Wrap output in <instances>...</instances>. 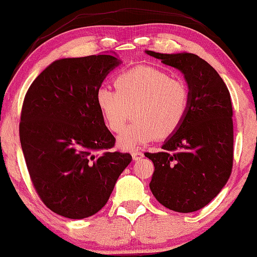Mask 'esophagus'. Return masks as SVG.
<instances>
[{"label": "esophagus", "instance_id": "obj_1", "mask_svg": "<svg viewBox=\"0 0 257 257\" xmlns=\"http://www.w3.org/2000/svg\"><path fill=\"white\" fill-rule=\"evenodd\" d=\"M132 157L134 160L138 161V160H141L142 158H144V153L140 152V151H134V152H132Z\"/></svg>", "mask_w": 257, "mask_h": 257}]
</instances>
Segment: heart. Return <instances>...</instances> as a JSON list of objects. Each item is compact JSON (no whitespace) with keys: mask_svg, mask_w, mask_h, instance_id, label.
Masks as SVG:
<instances>
[{"mask_svg":"<svg viewBox=\"0 0 257 257\" xmlns=\"http://www.w3.org/2000/svg\"><path fill=\"white\" fill-rule=\"evenodd\" d=\"M116 91L99 87L96 105L106 127L119 133L135 107V123L117 137L121 150L133 151L156 140H166L181 128L190 107V91L180 80L153 66L141 65L122 72L114 80Z\"/></svg>","mask_w":257,"mask_h":257,"instance_id":"obj_1","label":"heart"}]
</instances>
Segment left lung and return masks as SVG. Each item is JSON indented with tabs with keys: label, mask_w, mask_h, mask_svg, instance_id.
<instances>
[{
	"label": "left lung",
	"mask_w": 257,
	"mask_h": 257,
	"mask_svg": "<svg viewBox=\"0 0 257 257\" xmlns=\"http://www.w3.org/2000/svg\"><path fill=\"white\" fill-rule=\"evenodd\" d=\"M184 75L190 107L181 128L158 153H145L154 165L150 189L170 210L192 213L213 200L229 180L233 161L230 92L218 73L189 52L145 50Z\"/></svg>",
	"instance_id": "obj_1"
}]
</instances>
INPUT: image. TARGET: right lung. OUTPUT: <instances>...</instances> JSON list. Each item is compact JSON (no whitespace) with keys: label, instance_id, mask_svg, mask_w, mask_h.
<instances>
[{"label":"right lung","instance_id":"right-lung-1","mask_svg":"<svg viewBox=\"0 0 257 257\" xmlns=\"http://www.w3.org/2000/svg\"><path fill=\"white\" fill-rule=\"evenodd\" d=\"M122 62L115 52L55 60L25 96L19 135L41 200L60 216H92L106 205L129 153L93 152L114 146L95 92Z\"/></svg>","mask_w":257,"mask_h":257}]
</instances>
